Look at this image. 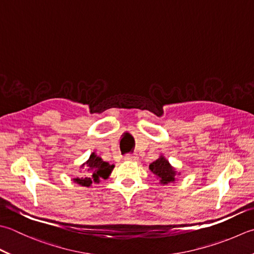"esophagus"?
I'll return each instance as SVG.
<instances>
[{
	"instance_id": "34e87169",
	"label": "esophagus",
	"mask_w": 254,
	"mask_h": 254,
	"mask_svg": "<svg viewBox=\"0 0 254 254\" xmlns=\"http://www.w3.org/2000/svg\"><path fill=\"white\" fill-rule=\"evenodd\" d=\"M124 160L127 162H134L137 160V156L135 155V154H127V155L124 156Z\"/></svg>"
}]
</instances>
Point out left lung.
Returning a JSON list of instances; mask_svg holds the SVG:
<instances>
[{"instance_id":"1","label":"left lung","mask_w":254,"mask_h":254,"mask_svg":"<svg viewBox=\"0 0 254 254\" xmlns=\"http://www.w3.org/2000/svg\"><path fill=\"white\" fill-rule=\"evenodd\" d=\"M150 170L154 175L157 176L160 183L164 184V185L175 182L176 171L174 170L165 157L161 156L156 161H154L150 165Z\"/></svg>"}]
</instances>
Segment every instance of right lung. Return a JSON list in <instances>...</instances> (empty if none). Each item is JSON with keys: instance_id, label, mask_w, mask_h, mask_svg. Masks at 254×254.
I'll use <instances>...</instances> for the list:
<instances>
[{"instance_id": "obj_1", "label": "right lung", "mask_w": 254, "mask_h": 254, "mask_svg": "<svg viewBox=\"0 0 254 254\" xmlns=\"http://www.w3.org/2000/svg\"><path fill=\"white\" fill-rule=\"evenodd\" d=\"M83 166H86L87 171L89 172V176L81 178L77 177L74 178L73 182L84 187H90L92 183H99L101 178L107 180L114 168V165H110L109 163L102 161V158L97 156L94 153L91 154L86 163L82 164L81 167Z\"/></svg>"}]
</instances>
